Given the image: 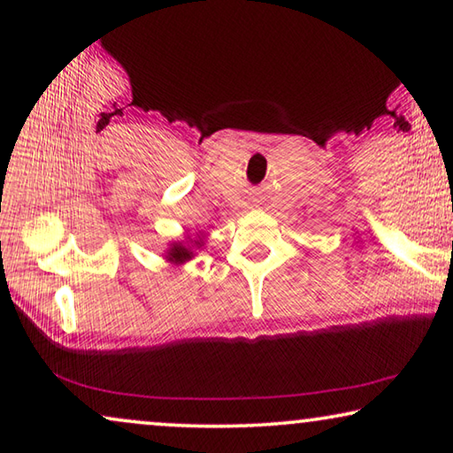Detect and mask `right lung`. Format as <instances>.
Listing matches in <instances>:
<instances>
[{
  "instance_id": "1",
  "label": "right lung",
  "mask_w": 453,
  "mask_h": 453,
  "mask_svg": "<svg viewBox=\"0 0 453 453\" xmlns=\"http://www.w3.org/2000/svg\"><path fill=\"white\" fill-rule=\"evenodd\" d=\"M196 245L199 248V245H202V242H196ZM191 254H194V251H191L189 248H186V245L173 243L172 248H170V251H167V259H170V262H173V264H183V262H188V259H191Z\"/></svg>"
}]
</instances>
